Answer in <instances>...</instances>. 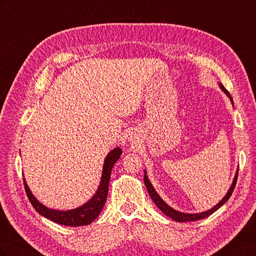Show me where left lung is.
Returning a JSON list of instances; mask_svg holds the SVG:
<instances>
[{
	"label": "left lung",
	"mask_w": 256,
	"mask_h": 256,
	"mask_svg": "<svg viewBox=\"0 0 256 256\" xmlns=\"http://www.w3.org/2000/svg\"><path fill=\"white\" fill-rule=\"evenodd\" d=\"M220 88H221V90H222L224 92H226V95L230 98V100H232V97H230V92L226 90V88H224L222 84H220ZM232 102H233V100H232ZM145 173H146V172H145ZM237 177H238V171H237V173H236V175H235L233 184H232V187L230 188L228 192L226 193V196L221 200V202H219L214 207H212V209H209V210H207V212H200V214H182V212H176L175 209L171 208L168 204H166V203L164 202V200H161V198L157 194V192L154 191V189L152 188V184L150 182L148 178H147L146 174L144 175V184H145V186H146L147 191H148V193H150V196L152 200H154V203L158 206V208L160 209V210H161L162 212L166 214L168 216H170V218H172L173 220H175V221H177V222H189V221H196V220L204 219V218H206V216H210L212 214H214L216 210H218V209L230 198L232 193H233V191H234V189H235V186H236V182H237Z\"/></svg>",
	"instance_id": "8db88e82"
}]
</instances>
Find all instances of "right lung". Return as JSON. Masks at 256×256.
<instances>
[{"label":"right lung","mask_w":256,"mask_h":256,"mask_svg":"<svg viewBox=\"0 0 256 256\" xmlns=\"http://www.w3.org/2000/svg\"><path fill=\"white\" fill-rule=\"evenodd\" d=\"M122 152V150L118 147V148L111 150L109 154H108L104 160L102 182H100V186L96 192V194L83 206L72 209V210H67V212L49 209L46 206H44L42 204H40L33 196V194L30 193L28 184L26 182V180H23L24 189L30 204H32V206L35 208V210L37 212H40L42 216H46V218H48L53 222L62 224V226H88V224L92 223L97 218L106 203V196H108V190H109V182H110L112 168L115 164V162L120 158Z\"/></svg>","instance_id":"1"}]
</instances>
